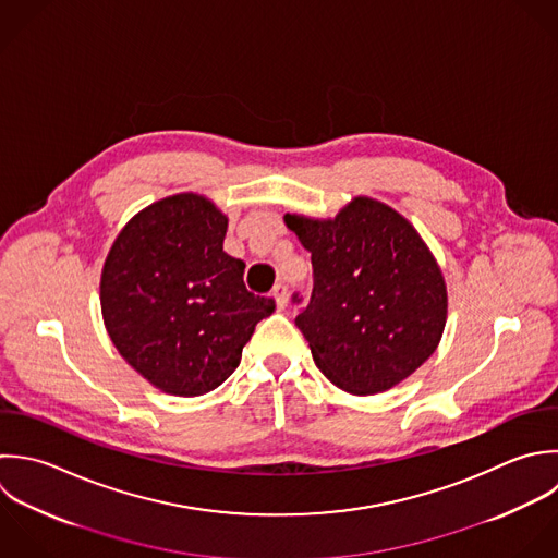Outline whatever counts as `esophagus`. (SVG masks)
Returning <instances> with one entry per match:
<instances>
[{
    "instance_id": "1",
    "label": "esophagus",
    "mask_w": 558,
    "mask_h": 558,
    "mask_svg": "<svg viewBox=\"0 0 558 558\" xmlns=\"http://www.w3.org/2000/svg\"><path fill=\"white\" fill-rule=\"evenodd\" d=\"M274 298H276V302H278V308L282 311V308H287V304H289V291H287V284L284 282H278L276 287H274Z\"/></svg>"
}]
</instances>
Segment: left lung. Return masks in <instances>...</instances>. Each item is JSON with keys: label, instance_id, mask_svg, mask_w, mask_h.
I'll return each instance as SVG.
<instances>
[{"label": "left lung", "instance_id": "left-lung-1", "mask_svg": "<svg viewBox=\"0 0 558 558\" xmlns=\"http://www.w3.org/2000/svg\"><path fill=\"white\" fill-rule=\"evenodd\" d=\"M311 252V300L295 326L319 372L356 396L391 389L437 350L448 313L441 269L393 208L356 197L335 219L287 215Z\"/></svg>", "mask_w": 558, "mask_h": 558}]
</instances>
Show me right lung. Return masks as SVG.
I'll return each instance as SVG.
<instances>
[{
  "mask_svg": "<svg viewBox=\"0 0 558 558\" xmlns=\"http://www.w3.org/2000/svg\"><path fill=\"white\" fill-rule=\"evenodd\" d=\"M228 219L202 195L180 193L141 210L101 271V315L119 354L171 396L217 389L241 363L256 324L276 308L243 282L223 252Z\"/></svg>",
  "mask_w": 558,
  "mask_h": 558,
  "instance_id": "obj_1",
  "label": "right lung"
}]
</instances>
